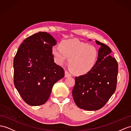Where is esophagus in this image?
Returning <instances> with one entry per match:
<instances>
[{"label":"esophagus","mask_w":131,"mask_h":131,"mask_svg":"<svg viewBox=\"0 0 131 131\" xmlns=\"http://www.w3.org/2000/svg\"><path fill=\"white\" fill-rule=\"evenodd\" d=\"M72 75L71 74V73H69L67 71H65V77H70Z\"/></svg>","instance_id":"1"}]
</instances>
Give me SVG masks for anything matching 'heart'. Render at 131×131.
<instances>
[{
    "instance_id": "b5f03b06",
    "label": "heart",
    "mask_w": 131,
    "mask_h": 131,
    "mask_svg": "<svg viewBox=\"0 0 131 131\" xmlns=\"http://www.w3.org/2000/svg\"><path fill=\"white\" fill-rule=\"evenodd\" d=\"M52 52L55 61L62 65L69 59L71 70L78 75L90 72L97 62L98 52L94 46L77 40H64L60 46H54Z\"/></svg>"
}]
</instances>
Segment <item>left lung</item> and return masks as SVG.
<instances>
[{
	"instance_id": "obj_1",
	"label": "left lung",
	"mask_w": 131,
	"mask_h": 131,
	"mask_svg": "<svg viewBox=\"0 0 131 131\" xmlns=\"http://www.w3.org/2000/svg\"><path fill=\"white\" fill-rule=\"evenodd\" d=\"M95 42L101 47L94 67L87 74L75 77L72 91L77 106L87 111L102 108L114 93L117 85V60L111 56L109 47L98 40Z\"/></svg>"
}]
</instances>
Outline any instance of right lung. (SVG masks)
Here are the masks:
<instances>
[{
	"mask_svg": "<svg viewBox=\"0 0 131 131\" xmlns=\"http://www.w3.org/2000/svg\"><path fill=\"white\" fill-rule=\"evenodd\" d=\"M57 41L39 31L25 39L14 57V84L22 99L32 106L45 103L53 85L64 77V71L54 61L52 48Z\"/></svg>",
	"mask_w": 131,
	"mask_h": 131,
	"instance_id": "right-lung-1",
	"label": "right lung"
}]
</instances>
